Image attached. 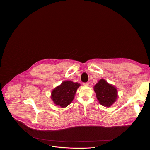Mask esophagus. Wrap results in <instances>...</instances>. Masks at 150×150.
Masks as SVG:
<instances>
[{"label":"esophagus","instance_id":"34e87169","mask_svg":"<svg viewBox=\"0 0 150 150\" xmlns=\"http://www.w3.org/2000/svg\"><path fill=\"white\" fill-rule=\"evenodd\" d=\"M83 84L84 85H86V86H88V85H89L90 83H89L88 82H83Z\"/></svg>","mask_w":150,"mask_h":150}]
</instances>
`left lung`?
I'll return each mask as SVG.
<instances>
[{
	"label": "left lung",
	"mask_w": 150,
	"mask_h": 150,
	"mask_svg": "<svg viewBox=\"0 0 150 150\" xmlns=\"http://www.w3.org/2000/svg\"><path fill=\"white\" fill-rule=\"evenodd\" d=\"M94 89L97 98L102 105L110 107L117 98L116 88L103 79H100L95 85Z\"/></svg>",
	"instance_id": "1"
}]
</instances>
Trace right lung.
Wrapping results in <instances>:
<instances>
[{"label":"right lung","instance_id":"add662e5","mask_svg":"<svg viewBox=\"0 0 150 150\" xmlns=\"http://www.w3.org/2000/svg\"><path fill=\"white\" fill-rule=\"evenodd\" d=\"M80 84L69 81L63 82L52 92L51 98L61 108H66L74 98L75 94Z\"/></svg>","mask_w":150,"mask_h":150}]
</instances>
